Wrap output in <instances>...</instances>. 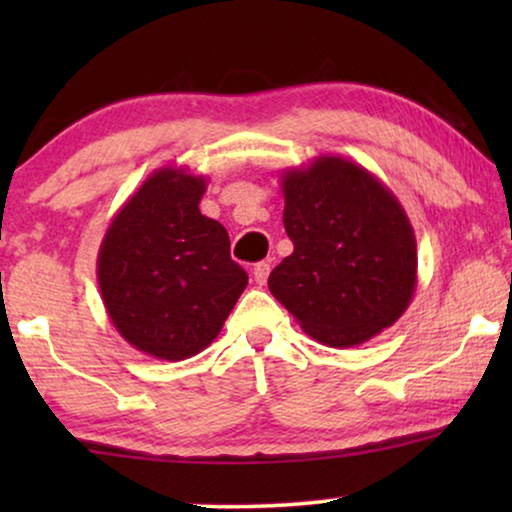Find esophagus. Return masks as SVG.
<instances>
[{
    "instance_id": "obj_1",
    "label": "esophagus",
    "mask_w": 512,
    "mask_h": 512,
    "mask_svg": "<svg viewBox=\"0 0 512 512\" xmlns=\"http://www.w3.org/2000/svg\"><path fill=\"white\" fill-rule=\"evenodd\" d=\"M268 275H270V263L268 261H261V263H256L254 265V282L256 284H265L268 282Z\"/></svg>"
}]
</instances>
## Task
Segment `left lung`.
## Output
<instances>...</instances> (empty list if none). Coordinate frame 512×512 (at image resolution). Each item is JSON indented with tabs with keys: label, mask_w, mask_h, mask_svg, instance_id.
I'll list each match as a JSON object with an SVG mask.
<instances>
[{
	"label": "left lung",
	"mask_w": 512,
	"mask_h": 512,
	"mask_svg": "<svg viewBox=\"0 0 512 512\" xmlns=\"http://www.w3.org/2000/svg\"><path fill=\"white\" fill-rule=\"evenodd\" d=\"M293 254L270 293L321 345L356 347L394 326L417 286V240L394 193L354 160L317 156L282 172Z\"/></svg>",
	"instance_id": "1"
}]
</instances>
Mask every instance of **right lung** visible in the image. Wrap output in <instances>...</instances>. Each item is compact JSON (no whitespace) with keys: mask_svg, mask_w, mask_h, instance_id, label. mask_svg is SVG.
Returning a JSON list of instances; mask_svg holds the SVG:
<instances>
[{"mask_svg":"<svg viewBox=\"0 0 512 512\" xmlns=\"http://www.w3.org/2000/svg\"><path fill=\"white\" fill-rule=\"evenodd\" d=\"M207 177L160 167L123 202L97 254L111 324L139 352L184 361L214 342L249 277L226 228L200 212Z\"/></svg>","mask_w":512,"mask_h":512,"instance_id":"right-lung-1","label":"right lung"}]
</instances>
